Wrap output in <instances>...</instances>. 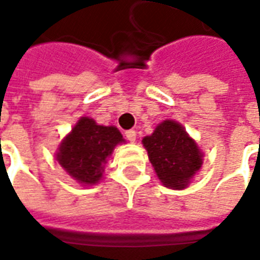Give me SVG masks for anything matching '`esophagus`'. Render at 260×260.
Here are the masks:
<instances>
[{
    "label": "esophagus",
    "instance_id": "esophagus-1",
    "mask_svg": "<svg viewBox=\"0 0 260 260\" xmlns=\"http://www.w3.org/2000/svg\"><path fill=\"white\" fill-rule=\"evenodd\" d=\"M125 138H126V139H128L129 142H132V143H134V142L136 141V132L134 129L126 131V132H125Z\"/></svg>",
    "mask_w": 260,
    "mask_h": 260
}]
</instances>
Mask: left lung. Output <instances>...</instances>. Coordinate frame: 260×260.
<instances>
[{
  "mask_svg": "<svg viewBox=\"0 0 260 260\" xmlns=\"http://www.w3.org/2000/svg\"><path fill=\"white\" fill-rule=\"evenodd\" d=\"M142 143L158 180L167 188L184 189L201 170L203 153L177 121H163Z\"/></svg>",
  "mask_w": 260,
  "mask_h": 260,
  "instance_id": "1",
  "label": "left lung"
}]
</instances>
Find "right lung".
<instances>
[{
    "mask_svg": "<svg viewBox=\"0 0 260 260\" xmlns=\"http://www.w3.org/2000/svg\"><path fill=\"white\" fill-rule=\"evenodd\" d=\"M124 138L115 126L97 125L82 117L65 136L57 152L61 167L82 185H94L102 180L104 166L114 147Z\"/></svg>",
    "mask_w": 260,
    "mask_h": 260,
    "instance_id": "obj_1",
    "label": "right lung"
}]
</instances>
